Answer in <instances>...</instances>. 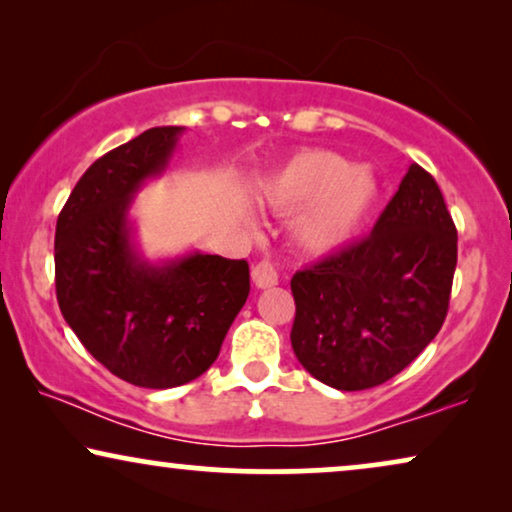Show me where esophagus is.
<instances>
[{
  "label": "esophagus",
  "instance_id": "obj_1",
  "mask_svg": "<svg viewBox=\"0 0 512 512\" xmlns=\"http://www.w3.org/2000/svg\"><path fill=\"white\" fill-rule=\"evenodd\" d=\"M251 279H254L256 289H270V286H275L279 282V275L275 265L268 261H261L251 268Z\"/></svg>",
  "mask_w": 512,
  "mask_h": 512
}]
</instances>
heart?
Returning <instances> with one entry per match:
<instances>
[{
  "label": "heart",
  "mask_w": 512,
  "mask_h": 512,
  "mask_svg": "<svg viewBox=\"0 0 512 512\" xmlns=\"http://www.w3.org/2000/svg\"><path fill=\"white\" fill-rule=\"evenodd\" d=\"M377 198L373 174L352 167L340 153L300 151L270 179L265 200L279 214L305 209L296 221L300 247L328 254L359 233Z\"/></svg>",
  "instance_id": "b5f03b06"
}]
</instances>
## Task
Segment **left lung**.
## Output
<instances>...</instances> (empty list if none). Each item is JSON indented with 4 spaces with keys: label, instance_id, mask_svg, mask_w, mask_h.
I'll list each match as a JSON object with an SVG mask.
<instances>
[{
    "label": "left lung",
    "instance_id": "obj_1",
    "mask_svg": "<svg viewBox=\"0 0 512 512\" xmlns=\"http://www.w3.org/2000/svg\"><path fill=\"white\" fill-rule=\"evenodd\" d=\"M457 228L443 193L412 163L373 233L291 279V347L340 391L384 384L436 338L450 307Z\"/></svg>",
    "mask_w": 512,
    "mask_h": 512
}]
</instances>
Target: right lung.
I'll return each mask as SVG.
<instances>
[{
    "label": "right lung",
    "mask_w": 512,
    "mask_h": 512,
    "mask_svg": "<svg viewBox=\"0 0 512 512\" xmlns=\"http://www.w3.org/2000/svg\"><path fill=\"white\" fill-rule=\"evenodd\" d=\"M184 128H151L88 167L55 226V293L81 345L146 389L179 387L216 361L249 296V263L195 254L146 263L132 244V195L165 172Z\"/></svg>",
    "instance_id": "obj_1"
}]
</instances>
